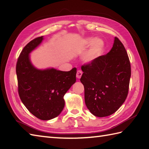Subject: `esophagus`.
<instances>
[{
  "label": "esophagus",
  "instance_id": "obj_1",
  "mask_svg": "<svg viewBox=\"0 0 149 149\" xmlns=\"http://www.w3.org/2000/svg\"><path fill=\"white\" fill-rule=\"evenodd\" d=\"M82 74H83V72L81 70H78L77 72V74H76V77L77 79H80L82 76Z\"/></svg>",
  "mask_w": 149,
  "mask_h": 149
}]
</instances>
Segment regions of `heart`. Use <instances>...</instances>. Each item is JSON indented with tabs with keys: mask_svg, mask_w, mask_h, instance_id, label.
Listing matches in <instances>:
<instances>
[{
	"mask_svg": "<svg viewBox=\"0 0 149 149\" xmlns=\"http://www.w3.org/2000/svg\"><path fill=\"white\" fill-rule=\"evenodd\" d=\"M81 45L84 47L91 45L90 49L84 54L83 59L86 63H91L95 61L104 48V43L102 40L95 39L92 37H88L82 40Z\"/></svg>",
	"mask_w": 149,
	"mask_h": 149,
	"instance_id": "1",
	"label": "heart"
}]
</instances>
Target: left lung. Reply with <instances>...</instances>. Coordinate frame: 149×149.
<instances>
[{
    "label": "left lung",
    "instance_id": "8db88e82",
    "mask_svg": "<svg viewBox=\"0 0 149 149\" xmlns=\"http://www.w3.org/2000/svg\"><path fill=\"white\" fill-rule=\"evenodd\" d=\"M81 69L85 104L91 113L104 117L116 112L127 98L131 74L122 43L115 37L112 49L106 55L98 57Z\"/></svg>",
    "mask_w": 149,
    "mask_h": 149
}]
</instances>
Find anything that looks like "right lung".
I'll return each mask as SVG.
<instances>
[{
  "label": "right lung",
  "instance_id": "1",
  "mask_svg": "<svg viewBox=\"0 0 149 149\" xmlns=\"http://www.w3.org/2000/svg\"><path fill=\"white\" fill-rule=\"evenodd\" d=\"M43 39V36L36 38L27 44L19 56L16 72L22 103L38 118L49 120L59 115L64 108V95L76 81L77 69L64 72L35 67L30 54Z\"/></svg>",
  "mask_w": 149,
  "mask_h": 149
}]
</instances>
